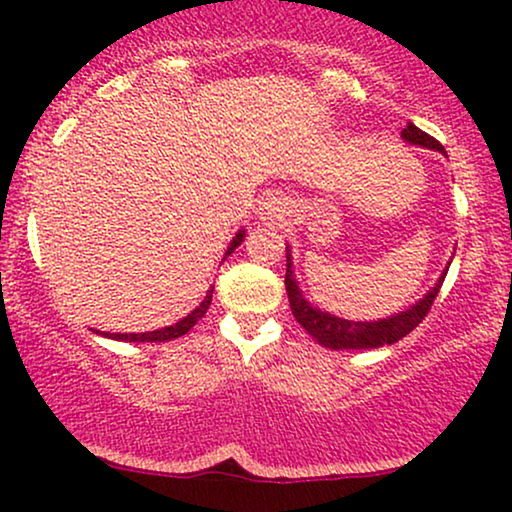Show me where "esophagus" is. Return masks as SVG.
<instances>
[{
  "label": "esophagus",
  "mask_w": 512,
  "mask_h": 512,
  "mask_svg": "<svg viewBox=\"0 0 512 512\" xmlns=\"http://www.w3.org/2000/svg\"><path fill=\"white\" fill-rule=\"evenodd\" d=\"M265 209H268V214H275V205H270V202H268V207H265Z\"/></svg>",
  "instance_id": "1"
}]
</instances>
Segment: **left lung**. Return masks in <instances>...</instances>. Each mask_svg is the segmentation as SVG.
<instances>
[{
    "mask_svg": "<svg viewBox=\"0 0 512 512\" xmlns=\"http://www.w3.org/2000/svg\"><path fill=\"white\" fill-rule=\"evenodd\" d=\"M401 137L408 144L415 146H424V149H433L445 153L443 144L438 139H433L431 135H426L424 130H419L417 125L408 123L405 130L401 132ZM291 251L286 247V293H289V303H291V312L300 326L305 328L307 333L312 335L319 345H324L328 349H375V347H384V345H394L401 338H405L410 331L422 324V319L429 314L433 300H436L440 286L445 282L443 272L438 279V284L426 293V296L419 300L417 305H412L410 310L398 312L394 317L380 319V321H349V319H340L335 314L321 312L317 307H312L307 300L303 298V293L298 289L296 277H293V268H291Z\"/></svg>",
    "mask_w": 512,
    "mask_h": 512,
    "instance_id": "obj_1",
    "label": "left lung"
}]
</instances>
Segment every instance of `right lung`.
<instances>
[{"mask_svg": "<svg viewBox=\"0 0 512 512\" xmlns=\"http://www.w3.org/2000/svg\"><path fill=\"white\" fill-rule=\"evenodd\" d=\"M242 240H244V230H240V233H237V235L233 237V242H230L226 256L233 254L235 247H240V244H242ZM226 256H223V258H226ZM212 291H214V289L207 291L205 300H202V303H200L198 307H195V310H193L191 314H188V317H184V319L177 321V324H172V326L160 328V331H149V333H102V335H104V338L125 340V342H165V340L181 338V335H186L188 331H191V328H193L195 324H198V321L207 314L209 305H212ZM97 333H100V331H97Z\"/></svg>", "mask_w": 512, "mask_h": 512, "instance_id": "add662e5", "label": "right lung"}]
</instances>
